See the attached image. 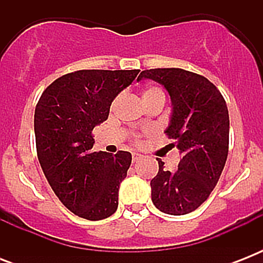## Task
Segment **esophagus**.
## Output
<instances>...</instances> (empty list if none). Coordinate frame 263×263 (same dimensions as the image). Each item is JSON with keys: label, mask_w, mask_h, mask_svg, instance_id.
Wrapping results in <instances>:
<instances>
[{"label": "esophagus", "mask_w": 263, "mask_h": 263, "mask_svg": "<svg viewBox=\"0 0 263 263\" xmlns=\"http://www.w3.org/2000/svg\"><path fill=\"white\" fill-rule=\"evenodd\" d=\"M140 158H142V156L138 154V153H134V154H132V162H138Z\"/></svg>", "instance_id": "1"}]
</instances>
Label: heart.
Here are the masks:
<instances>
[{"label":"heart","instance_id":"obj_1","mask_svg":"<svg viewBox=\"0 0 263 263\" xmlns=\"http://www.w3.org/2000/svg\"><path fill=\"white\" fill-rule=\"evenodd\" d=\"M156 95H164V91L161 90V88L156 87V86H148L143 90L142 92V98H143V102L144 101H147V99L153 98V97H156ZM135 142H139V136L135 135Z\"/></svg>","mask_w":263,"mask_h":263}]
</instances>
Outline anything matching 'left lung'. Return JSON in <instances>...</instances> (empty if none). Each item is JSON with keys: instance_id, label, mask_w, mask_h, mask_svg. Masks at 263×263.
<instances>
[{"instance_id": "8db88e82", "label": "left lung", "mask_w": 263, "mask_h": 263, "mask_svg": "<svg viewBox=\"0 0 263 263\" xmlns=\"http://www.w3.org/2000/svg\"><path fill=\"white\" fill-rule=\"evenodd\" d=\"M152 79L171 95L173 110L165 134L175 139L181 160L175 172L164 169L150 181L156 208L183 216L208 199L225 166L229 147V115L218 88L204 76L180 68L140 72L138 80Z\"/></svg>"}]
</instances>
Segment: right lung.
<instances>
[{"instance_id": "add662e5", "label": "right lung", "mask_w": 263, "mask_h": 263, "mask_svg": "<svg viewBox=\"0 0 263 263\" xmlns=\"http://www.w3.org/2000/svg\"><path fill=\"white\" fill-rule=\"evenodd\" d=\"M138 73L139 69L71 72L43 91L35 107V142L43 173L64 206L86 220L107 218L119 206L131 153L92 152V129L107 120L113 99Z\"/></svg>"}]
</instances>
